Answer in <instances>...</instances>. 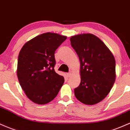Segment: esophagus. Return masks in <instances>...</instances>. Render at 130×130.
<instances>
[{"label": "esophagus", "instance_id": "obj_1", "mask_svg": "<svg viewBox=\"0 0 130 130\" xmlns=\"http://www.w3.org/2000/svg\"><path fill=\"white\" fill-rule=\"evenodd\" d=\"M72 71H70V72H68V73H67V76H68V77H70V76H71V75H72Z\"/></svg>", "mask_w": 130, "mask_h": 130}]
</instances>
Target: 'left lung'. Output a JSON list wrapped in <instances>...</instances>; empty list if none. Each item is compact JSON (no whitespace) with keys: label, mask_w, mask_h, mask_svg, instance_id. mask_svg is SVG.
<instances>
[{"label":"left lung","mask_w":130,"mask_h":130,"mask_svg":"<svg viewBox=\"0 0 130 130\" xmlns=\"http://www.w3.org/2000/svg\"><path fill=\"white\" fill-rule=\"evenodd\" d=\"M70 40L80 62L81 83L74 89L75 97L85 104L99 103L115 83V58L105 44L92 34L75 35Z\"/></svg>","instance_id":"8db88e82"}]
</instances>
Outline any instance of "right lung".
I'll use <instances>...</instances> for the list:
<instances>
[{
  "label": "right lung",
  "mask_w": 130,
  "mask_h": 130,
  "mask_svg": "<svg viewBox=\"0 0 130 130\" xmlns=\"http://www.w3.org/2000/svg\"><path fill=\"white\" fill-rule=\"evenodd\" d=\"M66 39L65 36L45 32L26 42L20 50L17 76L26 96L36 104L52 101L63 85V76L54 70V54Z\"/></svg>",
  "instance_id": "add662e5"
}]
</instances>
